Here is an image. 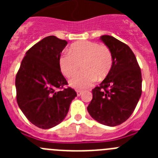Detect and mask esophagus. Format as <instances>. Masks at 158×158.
<instances>
[{
	"label": "esophagus",
	"instance_id": "obj_1",
	"mask_svg": "<svg viewBox=\"0 0 158 158\" xmlns=\"http://www.w3.org/2000/svg\"><path fill=\"white\" fill-rule=\"evenodd\" d=\"M76 92H77V95L78 96H81V95L82 94V93H83V92H82L81 90H76Z\"/></svg>",
	"mask_w": 158,
	"mask_h": 158
}]
</instances>
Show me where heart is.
Returning <instances> with one entry per match:
<instances>
[{"instance_id":"b5f03b06","label":"heart","mask_w":158,"mask_h":158,"mask_svg":"<svg viewBox=\"0 0 158 158\" xmlns=\"http://www.w3.org/2000/svg\"><path fill=\"white\" fill-rule=\"evenodd\" d=\"M114 62L113 54L109 47L92 41H81L73 44L69 51H65L59 58V65L64 76L71 77L70 85L76 89H85L96 81L109 74Z\"/></svg>"}]
</instances>
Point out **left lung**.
Here are the masks:
<instances>
[{
  "instance_id": "1",
  "label": "left lung",
  "mask_w": 158,
  "mask_h": 158,
  "mask_svg": "<svg viewBox=\"0 0 158 158\" xmlns=\"http://www.w3.org/2000/svg\"><path fill=\"white\" fill-rule=\"evenodd\" d=\"M100 40L112 51L113 66L99 86L92 90L93 99L88 106L95 120L110 127L128 119L142 95V73L131 49L110 35Z\"/></svg>"
}]
</instances>
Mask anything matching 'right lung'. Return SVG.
I'll return each instance as SVG.
<instances>
[{
    "mask_svg": "<svg viewBox=\"0 0 158 158\" xmlns=\"http://www.w3.org/2000/svg\"><path fill=\"white\" fill-rule=\"evenodd\" d=\"M67 45L54 35L38 42L26 52L16 76V101L35 126L49 129L66 116L77 93L61 72L59 58ZM61 89V90H58Z\"/></svg>",
    "mask_w": 158,
    "mask_h": 158,
    "instance_id": "1",
    "label": "right lung"
}]
</instances>
